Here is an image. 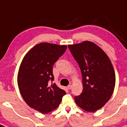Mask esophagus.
<instances>
[{
    "instance_id": "esophagus-1",
    "label": "esophagus",
    "mask_w": 127,
    "mask_h": 127,
    "mask_svg": "<svg viewBox=\"0 0 127 127\" xmlns=\"http://www.w3.org/2000/svg\"><path fill=\"white\" fill-rule=\"evenodd\" d=\"M67 88H68V89H72V85H68Z\"/></svg>"
}]
</instances>
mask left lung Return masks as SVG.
I'll return each instance as SVG.
<instances>
[{"label": "left lung", "mask_w": 127, "mask_h": 127, "mask_svg": "<svg viewBox=\"0 0 127 127\" xmlns=\"http://www.w3.org/2000/svg\"><path fill=\"white\" fill-rule=\"evenodd\" d=\"M82 74L83 91L74 97L77 105L87 112H95L110 99L116 83L112 63L100 47L90 41L69 45Z\"/></svg>", "instance_id": "8db88e82"}]
</instances>
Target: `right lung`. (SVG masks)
Returning <instances> with one entry per match:
<instances>
[{
    "label": "right lung",
    "instance_id": "add662e5",
    "mask_svg": "<svg viewBox=\"0 0 127 127\" xmlns=\"http://www.w3.org/2000/svg\"><path fill=\"white\" fill-rule=\"evenodd\" d=\"M65 45L40 43L25 55L18 70L20 95L31 108L42 114L56 109L65 91L53 83V66L65 53Z\"/></svg>",
    "mask_w": 127,
    "mask_h": 127
}]
</instances>
